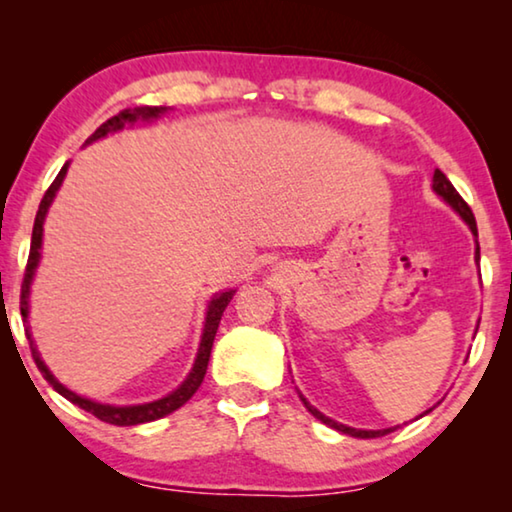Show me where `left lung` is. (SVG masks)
I'll return each instance as SVG.
<instances>
[{
	"label": "left lung",
	"instance_id": "obj_1",
	"mask_svg": "<svg viewBox=\"0 0 512 512\" xmlns=\"http://www.w3.org/2000/svg\"><path fill=\"white\" fill-rule=\"evenodd\" d=\"M433 191H436L440 198H443L447 205H450L454 212H457L461 219H464L466 223H468V228H471V233L478 237V226H475V216H473V212H471V207L466 205V200L461 198V195L457 193V188H454L452 184H450V179L445 177L443 172L440 170H436L433 172ZM475 261H480V247H475ZM300 401L305 403V408L312 412L314 417L319 419V422H324V424H328L331 426V429H335V431H340V433H347V436H354V438H380V436H387V433H391L394 429H380V431H363V429H352V426H345V424H338V422H333L331 417H326V415H321V412L314 408V405H310L307 403V398L300 394ZM433 410V408H431ZM431 410H426V412H431Z\"/></svg>",
	"mask_w": 512,
	"mask_h": 512
}]
</instances>
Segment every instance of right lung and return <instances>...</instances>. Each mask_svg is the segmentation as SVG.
<instances>
[{"label": "right lung", "instance_id": "1", "mask_svg": "<svg viewBox=\"0 0 512 512\" xmlns=\"http://www.w3.org/2000/svg\"><path fill=\"white\" fill-rule=\"evenodd\" d=\"M167 107H132V109H123L118 111L116 116H111L107 123H102L100 128H97L93 135L88 137V142H95V139H100L104 135H109V132H116V130H123L125 125L130 123H137V121H153V118H158L160 114H165ZM67 174V163L62 170L58 172V177L51 186H48V191L44 193V198H41V205H39V212H37V219H34V228H32V244H30V258H27V268H25V277H23V286H20V314H23L25 321H27V303H30V284H32V277H34V270H37L39 265V256H41V237H44V219H46V212L48 207H51V202L55 198V193H58V188L62 186V179H65ZM235 291H223V293H216L212 298V303L207 307V319H205V331H202V340H200V349H198V359L193 363V370L188 373V377L184 382H181L179 389H174L172 394H167L165 398H160V401H153V403H144V405H107V403H95L90 401V398H83L79 394H74V391H69L65 384H60L55 377L51 375V370L46 368V363L41 361V356L37 352V347H34V340L32 335L27 333V340H30V349H32V359L37 363V368L41 370V375L46 377L48 384L58 391L60 396H65L67 401H72L74 405H79L90 415H95L97 419H102V422L107 424H114V426H135V424H146V422H153V419H160L165 415H170L177 408H181L188 398H191L198 387L205 380V373H207V363H209V354H212V345H214V335L219 331V321L223 317V310H226L230 300H233Z\"/></svg>", "mask_w": 512, "mask_h": 512}]
</instances>
